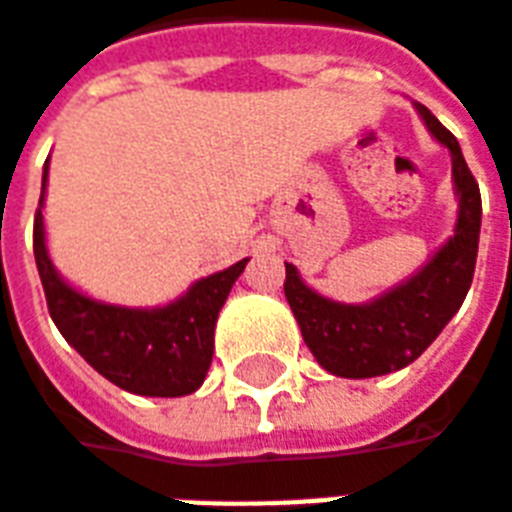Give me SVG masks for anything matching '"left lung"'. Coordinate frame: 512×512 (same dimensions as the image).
Segmentation results:
<instances>
[{
  "mask_svg": "<svg viewBox=\"0 0 512 512\" xmlns=\"http://www.w3.org/2000/svg\"><path fill=\"white\" fill-rule=\"evenodd\" d=\"M416 110L429 134L451 153L453 191L459 199L456 226L440 251L416 275L364 305L318 294L294 264H286L283 291L291 313L315 361L337 378H378L413 364L459 313L472 286L483 213L480 188L461 156L459 140L424 105L416 102Z\"/></svg>",
  "mask_w": 512,
  "mask_h": 512,
  "instance_id": "1",
  "label": "left lung"
}]
</instances>
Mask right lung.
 I'll return each mask as SVG.
<instances>
[{
	"instance_id": "1",
	"label": "right lung",
	"mask_w": 512,
	"mask_h": 512,
	"mask_svg": "<svg viewBox=\"0 0 512 512\" xmlns=\"http://www.w3.org/2000/svg\"><path fill=\"white\" fill-rule=\"evenodd\" d=\"M42 167L40 207L34 215V261L40 270L48 310L75 351L110 383L140 397H186L194 394L210 370L215 348V321L234 280L248 259L188 286L186 294L161 307L110 305L83 294L61 278L45 242V186Z\"/></svg>"
}]
</instances>
